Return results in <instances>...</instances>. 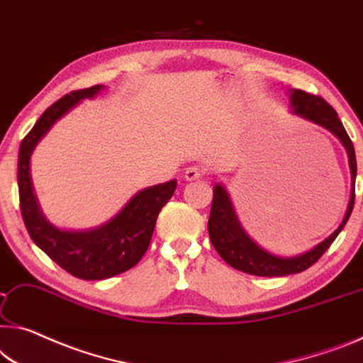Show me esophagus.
<instances>
[{
    "instance_id": "1",
    "label": "esophagus",
    "mask_w": 363,
    "mask_h": 363,
    "mask_svg": "<svg viewBox=\"0 0 363 363\" xmlns=\"http://www.w3.org/2000/svg\"><path fill=\"white\" fill-rule=\"evenodd\" d=\"M204 175V170L201 169L198 165H193V167H188L186 172H185V178L188 182H193V180H199V178H203Z\"/></svg>"
}]
</instances>
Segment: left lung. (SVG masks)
Wrapping results in <instances>:
<instances>
[{
  "mask_svg": "<svg viewBox=\"0 0 363 363\" xmlns=\"http://www.w3.org/2000/svg\"><path fill=\"white\" fill-rule=\"evenodd\" d=\"M291 100L294 113L326 128V130H330L333 133V135H336L341 139V143L344 144V147L347 150L349 155V167L350 174H352V193H350V201L347 211H345L344 220L341 222V225L325 240V242L316 245V247L313 250H310V252L295 256V258H279V256L267 253L263 248H259L258 245L243 232L242 225L238 224L235 211L232 208L230 198H228L224 186L216 185L213 204H211V216L208 220L211 243H213L216 252L220 255V258L224 259L227 264H230L238 271L247 272V274L276 277L297 274V272L308 269V267L313 266L316 261L321 258L323 253L331 247V243L336 240L339 232H341L344 225L347 224L350 213H352L354 209L357 175L355 150L347 131L344 130L341 120H339L336 110H334L323 97L300 91V89H294L291 94Z\"/></svg>",
  "mask_w": 363,
  "mask_h": 363,
  "instance_id": "1",
  "label": "left lung"
}]
</instances>
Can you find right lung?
<instances>
[{"instance_id":"right-lung-1","label":"right lung","mask_w":363,"mask_h":363,"mask_svg":"<svg viewBox=\"0 0 363 363\" xmlns=\"http://www.w3.org/2000/svg\"><path fill=\"white\" fill-rule=\"evenodd\" d=\"M102 86L66 94L43 111L22 139L18 160L19 206L33 243L65 271L84 281H100L121 274L139 263L155 227L160 209L174 196L177 182L170 180L139 191L113 219L87 232H66L53 227L42 216L33 194L29 162L33 147L43 135L82 99L94 97Z\"/></svg>"}]
</instances>
